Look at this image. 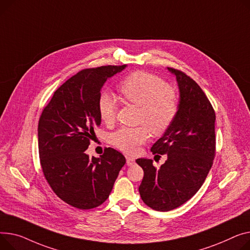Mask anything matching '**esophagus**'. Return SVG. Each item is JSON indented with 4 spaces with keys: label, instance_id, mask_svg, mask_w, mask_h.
Returning <instances> with one entry per match:
<instances>
[{
    "label": "esophagus",
    "instance_id": "1",
    "mask_svg": "<svg viewBox=\"0 0 250 250\" xmlns=\"http://www.w3.org/2000/svg\"><path fill=\"white\" fill-rule=\"evenodd\" d=\"M125 159H126V165H127V166H132V165L135 164V162H136V160H135V158H134V157L126 156V157H125Z\"/></svg>",
    "mask_w": 250,
    "mask_h": 250
}]
</instances>
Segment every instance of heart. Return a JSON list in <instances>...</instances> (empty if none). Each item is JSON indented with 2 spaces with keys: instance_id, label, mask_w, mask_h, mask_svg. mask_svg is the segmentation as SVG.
I'll return each mask as SVG.
<instances>
[{
  "instance_id": "heart-1",
  "label": "heart",
  "mask_w": 250,
  "mask_h": 250,
  "mask_svg": "<svg viewBox=\"0 0 250 250\" xmlns=\"http://www.w3.org/2000/svg\"><path fill=\"white\" fill-rule=\"evenodd\" d=\"M120 91L126 102L140 106L139 126H124L109 137L110 144L121 151L134 154L148 138L149 130L162 135L174 122L178 111V98L173 88L158 76L137 71L126 76L120 84ZM97 109L101 120L110 125L118 111L116 97L107 90L99 94Z\"/></svg>"
}]
</instances>
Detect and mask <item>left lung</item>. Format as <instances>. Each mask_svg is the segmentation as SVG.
Returning a JSON list of instances; mask_svg holds the SVG:
<instances>
[{"mask_svg":"<svg viewBox=\"0 0 250 250\" xmlns=\"http://www.w3.org/2000/svg\"><path fill=\"white\" fill-rule=\"evenodd\" d=\"M179 87L177 115L152 146L153 154L167 155L156 169L151 159H137L144 170L139 187L142 200L157 211H170L187 202L201 188L215 156V112L197 83L180 70L169 68Z\"/></svg>","mask_w":250,"mask_h":250,"instance_id":"obj_1","label":"left lung"}]
</instances>
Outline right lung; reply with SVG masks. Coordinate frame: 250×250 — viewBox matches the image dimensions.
I'll return each instance as SVG.
<instances>
[{"instance_id":"add662e5","label":"right lung","mask_w":250,"mask_h":250,"mask_svg":"<svg viewBox=\"0 0 250 250\" xmlns=\"http://www.w3.org/2000/svg\"><path fill=\"white\" fill-rule=\"evenodd\" d=\"M127 65L84 69L54 92L38 124V146L44 176L54 193L75 208L87 210L108 198L121 169L122 153L105 147L104 155L85 153L94 127L102 123L97 101L107 79Z\"/></svg>"}]
</instances>
